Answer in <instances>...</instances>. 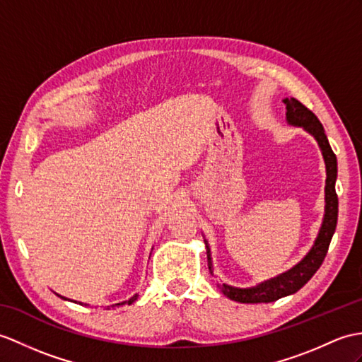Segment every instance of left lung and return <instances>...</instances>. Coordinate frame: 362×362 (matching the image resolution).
<instances>
[{
  "label": "left lung",
  "instance_id": "obj_1",
  "mask_svg": "<svg viewBox=\"0 0 362 362\" xmlns=\"http://www.w3.org/2000/svg\"><path fill=\"white\" fill-rule=\"evenodd\" d=\"M282 102L285 103V117H287V123L291 126H298L307 131L310 136H313L317 141L319 148L324 157L325 163V208H324V219L322 225L319 228L317 238L313 243V247L310 248L308 253L304 256V259L298 262L295 267H291L288 272H285L279 276L272 277V279L260 282L255 287L248 288H239L233 287L228 284H217V287L226 298L231 300L242 302V304H259V302H274L284 296L293 295L299 288L312 279V276L317 272V268L321 267L322 260L329 250L330 240L336 230V222H338V196H336L334 183L336 177H338V162H336V156L330 148L329 139L325 136L324 126L317 120V117L307 109L296 98H284ZM206 247V256H208V268L213 274V259H211V250H209V243L205 239Z\"/></svg>",
  "mask_w": 362,
  "mask_h": 362
}]
</instances>
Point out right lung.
Listing matches in <instances>:
<instances>
[{
  "label": "right lung",
  "mask_w": 362,
  "mask_h": 362,
  "mask_svg": "<svg viewBox=\"0 0 362 362\" xmlns=\"http://www.w3.org/2000/svg\"><path fill=\"white\" fill-rule=\"evenodd\" d=\"M55 295H57V296H60V298H62V299H64V300H71V299H67V298H64V296H62V295H58V293H55ZM137 298H139V295H134V296H132L131 299H128V300H123V302H119V304H112V305H107L106 308L109 310V308H117V307H120V305H122V307H123V305H131V304H132V302H134V300H136ZM71 302H77V300H71ZM78 304H80V305H83V304H81V302H78ZM85 305H89V304H85Z\"/></svg>",
  "instance_id": "1"
}]
</instances>
